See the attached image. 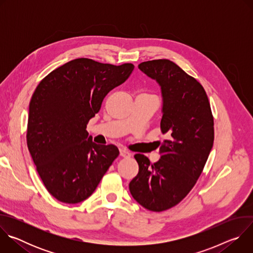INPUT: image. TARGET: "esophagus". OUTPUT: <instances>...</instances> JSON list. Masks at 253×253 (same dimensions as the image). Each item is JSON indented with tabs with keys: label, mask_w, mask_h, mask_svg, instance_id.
I'll return each mask as SVG.
<instances>
[{
	"label": "esophagus",
	"mask_w": 253,
	"mask_h": 253,
	"mask_svg": "<svg viewBox=\"0 0 253 253\" xmlns=\"http://www.w3.org/2000/svg\"><path fill=\"white\" fill-rule=\"evenodd\" d=\"M120 155L122 156V157H125V158H127V157H130V152H128L126 149H124V148H121L120 149Z\"/></svg>",
	"instance_id": "obj_1"
}]
</instances>
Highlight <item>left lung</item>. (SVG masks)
Wrapping results in <instances>:
<instances>
[{
	"mask_svg": "<svg viewBox=\"0 0 253 253\" xmlns=\"http://www.w3.org/2000/svg\"><path fill=\"white\" fill-rule=\"evenodd\" d=\"M138 68L161 87L160 159L151 164L135 154L139 172L129 183L133 198L150 211L167 210L181 201L201 175L214 141V122L202 85L167 59L143 62Z\"/></svg>",
	"mask_w": 253,
	"mask_h": 253,
	"instance_id": "8db88e82",
	"label": "left lung"
}]
</instances>
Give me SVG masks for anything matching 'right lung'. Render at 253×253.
<instances>
[{
    "mask_svg": "<svg viewBox=\"0 0 253 253\" xmlns=\"http://www.w3.org/2000/svg\"><path fill=\"white\" fill-rule=\"evenodd\" d=\"M131 63L115 66L72 60L36 88L29 105L27 145L42 181L57 200L75 204L95 191L118 157L115 145H98L87 124L103 99L131 75Z\"/></svg>",
    "mask_w": 253,
    "mask_h": 253,
    "instance_id": "1",
    "label": "right lung"
}]
</instances>
